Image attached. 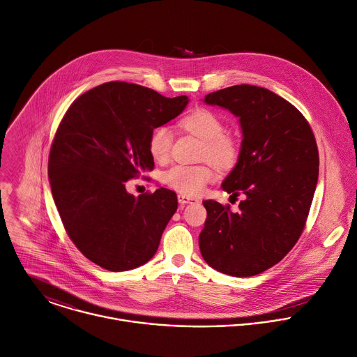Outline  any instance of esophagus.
<instances>
[{
	"label": "esophagus",
	"instance_id": "1",
	"mask_svg": "<svg viewBox=\"0 0 357 357\" xmlns=\"http://www.w3.org/2000/svg\"><path fill=\"white\" fill-rule=\"evenodd\" d=\"M177 199L181 205H185V204H194V202H198L197 198H192V197H188V195H183V194H178L177 195Z\"/></svg>",
	"mask_w": 357,
	"mask_h": 357
}]
</instances>
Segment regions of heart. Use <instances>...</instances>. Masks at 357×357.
Wrapping results in <instances>:
<instances>
[{
    "label": "heart",
    "mask_w": 357,
    "mask_h": 357,
    "mask_svg": "<svg viewBox=\"0 0 357 357\" xmlns=\"http://www.w3.org/2000/svg\"><path fill=\"white\" fill-rule=\"evenodd\" d=\"M181 126L194 136L204 140L202 158L209 159L220 167H231L239 155L236 140L224 133L222 119L211 109L197 108L181 119ZM172 132L167 126L155 128L148 139V148L158 162L167 159L172 146ZM217 173L211 165L185 166L178 165L165 172L162 180L170 188L184 195H198L205 185L215 178Z\"/></svg>",
    "instance_id": "obj_1"
}]
</instances>
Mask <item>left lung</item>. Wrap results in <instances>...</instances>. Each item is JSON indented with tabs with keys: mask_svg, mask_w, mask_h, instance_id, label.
<instances>
[{
	"mask_svg": "<svg viewBox=\"0 0 357 357\" xmlns=\"http://www.w3.org/2000/svg\"><path fill=\"white\" fill-rule=\"evenodd\" d=\"M204 102L239 118L238 162L221 187L245 199L238 212L202 201L206 221L199 250L224 274L256 275L286 256L304 229L319 173L317 142L303 114L267 89L232 86Z\"/></svg>",
	"mask_w": 357,
	"mask_h": 357,
	"instance_id": "8db88e82",
	"label": "left lung"
}]
</instances>
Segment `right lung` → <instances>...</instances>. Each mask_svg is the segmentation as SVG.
Listing matches in <instances>:
<instances>
[{"instance_id": "1", "label": "right lung", "mask_w": 357, "mask_h": 357, "mask_svg": "<svg viewBox=\"0 0 357 357\" xmlns=\"http://www.w3.org/2000/svg\"><path fill=\"white\" fill-rule=\"evenodd\" d=\"M187 96L111 82L70 105L49 156V181L70 239L93 263L126 271L148 263L177 211L174 191L135 197L126 181L153 170L151 132L178 116Z\"/></svg>"}]
</instances>
